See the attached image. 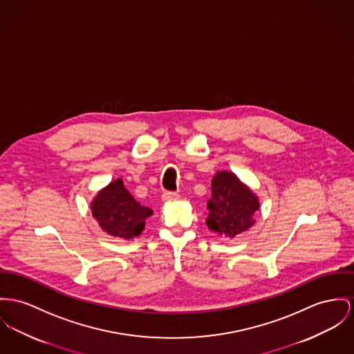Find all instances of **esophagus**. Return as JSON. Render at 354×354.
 Returning a JSON list of instances; mask_svg holds the SVG:
<instances>
[{
	"instance_id": "esophagus-1",
	"label": "esophagus",
	"mask_w": 354,
	"mask_h": 354,
	"mask_svg": "<svg viewBox=\"0 0 354 354\" xmlns=\"http://www.w3.org/2000/svg\"><path fill=\"white\" fill-rule=\"evenodd\" d=\"M177 198H178V194L174 193V192H165V193L162 194V201H166V203H169V201H176Z\"/></svg>"
}]
</instances>
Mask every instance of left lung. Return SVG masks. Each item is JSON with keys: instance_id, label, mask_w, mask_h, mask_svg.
I'll use <instances>...</instances> for the list:
<instances>
[{"instance_id": "8db88e82", "label": "left lung", "mask_w": 354, "mask_h": 354, "mask_svg": "<svg viewBox=\"0 0 354 354\" xmlns=\"http://www.w3.org/2000/svg\"><path fill=\"white\" fill-rule=\"evenodd\" d=\"M208 228L224 237H235L255 224L258 196L234 171L220 170L212 178V197L207 203Z\"/></svg>"}]
</instances>
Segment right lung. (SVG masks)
Listing matches in <instances>:
<instances>
[{
	"mask_svg": "<svg viewBox=\"0 0 354 354\" xmlns=\"http://www.w3.org/2000/svg\"><path fill=\"white\" fill-rule=\"evenodd\" d=\"M91 212L99 227L110 236L133 240L145 230L146 218L153 214L149 207L141 205L117 178L100 189L93 201Z\"/></svg>",
	"mask_w": 354,
	"mask_h": 354,
	"instance_id": "obj_1",
	"label": "right lung"
}]
</instances>
